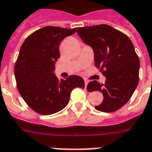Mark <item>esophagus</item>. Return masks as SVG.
<instances>
[{
  "instance_id": "1",
  "label": "esophagus",
  "mask_w": 152,
  "mask_h": 152,
  "mask_svg": "<svg viewBox=\"0 0 152 152\" xmlns=\"http://www.w3.org/2000/svg\"><path fill=\"white\" fill-rule=\"evenodd\" d=\"M84 83H85V89L87 90V86H88V80H84Z\"/></svg>"
}]
</instances>
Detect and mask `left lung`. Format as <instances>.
Returning <instances> with one entry per match:
<instances>
[{"label": "left lung", "instance_id": "left-lung-1", "mask_svg": "<svg viewBox=\"0 0 152 152\" xmlns=\"http://www.w3.org/2000/svg\"><path fill=\"white\" fill-rule=\"evenodd\" d=\"M77 33L94 51L95 64L106 76L105 83L91 81L89 92L102 93L103 101L95 109L114 112L132 97L139 83L140 60L129 38L106 24L78 27Z\"/></svg>", "mask_w": 152, "mask_h": 152}]
</instances>
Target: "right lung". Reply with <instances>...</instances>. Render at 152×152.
Masks as SVG:
<instances>
[{
	"instance_id": "add662e5",
	"label": "right lung",
	"mask_w": 152,
	"mask_h": 152,
	"mask_svg": "<svg viewBox=\"0 0 152 152\" xmlns=\"http://www.w3.org/2000/svg\"><path fill=\"white\" fill-rule=\"evenodd\" d=\"M76 31V28L44 27L30 34L20 48L14 69L18 91L38 113L50 115L61 110L69 103L72 89L84 88L80 76L59 80L54 73L60 44Z\"/></svg>"
}]
</instances>
